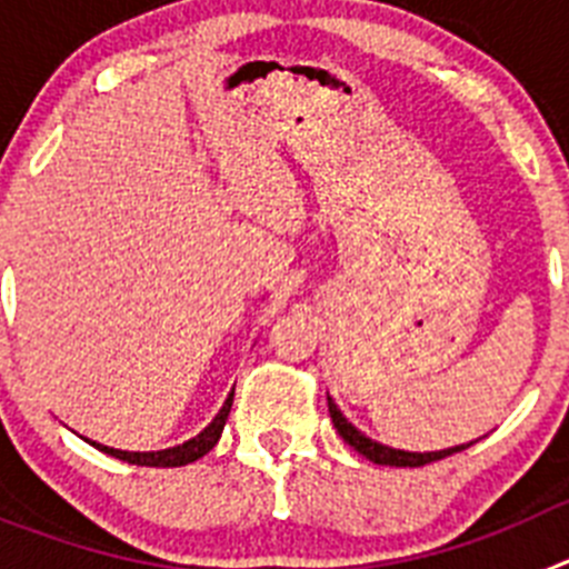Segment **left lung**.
<instances>
[{
    "label": "left lung",
    "mask_w": 569,
    "mask_h": 569,
    "mask_svg": "<svg viewBox=\"0 0 569 569\" xmlns=\"http://www.w3.org/2000/svg\"><path fill=\"white\" fill-rule=\"evenodd\" d=\"M328 407H330V419H333V427L339 430L341 439L347 441V445L353 447L356 453H361L365 459L376 461V465H390V467H421V465H430V461H439V459H447V456L453 453H461V450H467L470 445H461V447H450V450H439V453H405V450H393V447H385L379 445V441L367 439L365 433H359L350 421L341 416V410L336 407V401L328 396Z\"/></svg>",
    "instance_id": "left-lung-1"
}]
</instances>
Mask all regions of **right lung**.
I'll return each mask as SVG.
<instances>
[{
  "label": "right lung",
  "instance_id": "obj_1",
  "mask_svg": "<svg viewBox=\"0 0 569 569\" xmlns=\"http://www.w3.org/2000/svg\"><path fill=\"white\" fill-rule=\"evenodd\" d=\"M230 405H233V393L228 396V401H224V407L219 410V416H216V419L210 421L208 427H204L202 433L196 436V439L184 441V445H179V447H170V450H159V453H128V450H113V447H102V445H97V441H90V445L99 447L102 453L113 456V459L128 461V465L182 467V465H190V461H196V459H202V456H208L210 450H213L216 441H219V436H222V430H224V421H228Z\"/></svg>",
  "mask_w": 569,
  "mask_h": 569
}]
</instances>
